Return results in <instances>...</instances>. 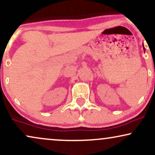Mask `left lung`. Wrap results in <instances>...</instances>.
<instances>
[{
  "mask_svg": "<svg viewBox=\"0 0 155 155\" xmlns=\"http://www.w3.org/2000/svg\"><path fill=\"white\" fill-rule=\"evenodd\" d=\"M142 46H143V49H144H144H145V48H144V44H142Z\"/></svg>",
  "mask_w": 155,
  "mask_h": 155,
  "instance_id": "8db88e82",
  "label": "left lung"
}]
</instances>
